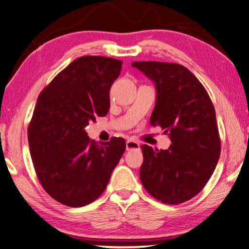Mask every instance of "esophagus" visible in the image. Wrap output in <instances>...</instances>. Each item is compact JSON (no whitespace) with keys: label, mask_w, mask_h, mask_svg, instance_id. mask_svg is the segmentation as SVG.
<instances>
[{"label":"esophagus","mask_w":249,"mask_h":249,"mask_svg":"<svg viewBox=\"0 0 249 249\" xmlns=\"http://www.w3.org/2000/svg\"><path fill=\"white\" fill-rule=\"evenodd\" d=\"M125 148H127V150H139L140 144L133 140H128L125 142Z\"/></svg>","instance_id":"obj_1"}]
</instances>
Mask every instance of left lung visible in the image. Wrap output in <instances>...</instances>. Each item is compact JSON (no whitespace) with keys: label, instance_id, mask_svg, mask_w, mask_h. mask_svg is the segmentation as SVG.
I'll return each instance as SVG.
<instances>
[{"label":"left lung","instance_id":"left-lung-1","mask_svg":"<svg viewBox=\"0 0 249 249\" xmlns=\"http://www.w3.org/2000/svg\"><path fill=\"white\" fill-rule=\"evenodd\" d=\"M132 66L156 83L150 124L161 127L172 142L168 150L141 145V183L164 204H181L204 189L216 168L221 139L215 108L204 86L182 65L134 62Z\"/></svg>","mask_w":249,"mask_h":249}]
</instances>
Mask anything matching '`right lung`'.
I'll use <instances>...</instances> for the list:
<instances>
[{
	"mask_svg": "<svg viewBox=\"0 0 249 249\" xmlns=\"http://www.w3.org/2000/svg\"><path fill=\"white\" fill-rule=\"evenodd\" d=\"M121 67L119 59L81 56L37 98L27 129L33 165L43 189L64 205L81 207L99 197L124 152L122 138L98 144L85 130L108 113Z\"/></svg>",
	"mask_w": 249,
	"mask_h": 249,
	"instance_id": "obj_1",
	"label": "right lung"
}]
</instances>
